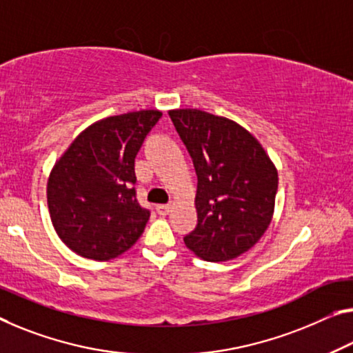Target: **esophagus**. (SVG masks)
<instances>
[{
	"instance_id": "obj_1",
	"label": "esophagus",
	"mask_w": 353,
	"mask_h": 353,
	"mask_svg": "<svg viewBox=\"0 0 353 353\" xmlns=\"http://www.w3.org/2000/svg\"><path fill=\"white\" fill-rule=\"evenodd\" d=\"M156 213H158L159 216H165L170 213V205H158L156 207Z\"/></svg>"
}]
</instances>
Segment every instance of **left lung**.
<instances>
[{
  "instance_id": "8db88e82",
  "label": "left lung",
  "mask_w": 353,
  "mask_h": 353,
  "mask_svg": "<svg viewBox=\"0 0 353 353\" xmlns=\"http://www.w3.org/2000/svg\"><path fill=\"white\" fill-rule=\"evenodd\" d=\"M169 117L197 175V225L184 245L207 262L236 259L268 229L278 170L259 140L229 118L197 108Z\"/></svg>"
}]
</instances>
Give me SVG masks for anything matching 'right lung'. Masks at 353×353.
<instances>
[{
  "label": "right lung",
  "mask_w": 353,
  "mask_h": 353,
  "mask_svg": "<svg viewBox=\"0 0 353 353\" xmlns=\"http://www.w3.org/2000/svg\"><path fill=\"white\" fill-rule=\"evenodd\" d=\"M162 112L108 117L80 132L48 176L52 224L70 251L93 260L126 252L145 230L150 211L135 199L134 162Z\"/></svg>",
  "instance_id": "1"
}]
</instances>
